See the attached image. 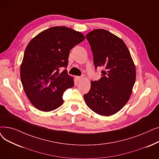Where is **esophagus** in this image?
I'll list each match as a JSON object with an SVG mask.
<instances>
[{
	"label": "esophagus",
	"instance_id": "34e87169",
	"mask_svg": "<svg viewBox=\"0 0 159 159\" xmlns=\"http://www.w3.org/2000/svg\"><path fill=\"white\" fill-rule=\"evenodd\" d=\"M77 80L79 82H80V81H82V80L84 79V77H77Z\"/></svg>",
	"mask_w": 159,
	"mask_h": 159
}]
</instances>
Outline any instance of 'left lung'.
<instances>
[{
  "label": "left lung",
  "instance_id": "left-lung-1",
  "mask_svg": "<svg viewBox=\"0 0 159 159\" xmlns=\"http://www.w3.org/2000/svg\"><path fill=\"white\" fill-rule=\"evenodd\" d=\"M86 38L90 45L95 69L102 68L101 77L91 82L84 95L87 106L101 116L113 115L125 106L133 91L136 69L123 41L105 29H95Z\"/></svg>",
  "mask_w": 159,
  "mask_h": 159
}]
</instances>
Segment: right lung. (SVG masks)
Listing matches in <instances>:
<instances>
[{"mask_svg":"<svg viewBox=\"0 0 159 159\" xmlns=\"http://www.w3.org/2000/svg\"><path fill=\"white\" fill-rule=\"evenodd\" d=\"M85 39L82 33L66 26H53L38 34L29 42L20 65L25 92L38 110L49 112L63 104L62 95L74 86L67 70L70 52Z\"/></svg>","mask_w":159,"mask_h":159,"instance_id":"right-lung-1","label":"right lung"}]
</instances>
